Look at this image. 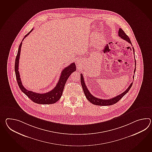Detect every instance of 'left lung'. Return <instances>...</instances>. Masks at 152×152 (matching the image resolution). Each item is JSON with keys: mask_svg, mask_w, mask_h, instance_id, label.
Listing matches in <instances>:
<instances>
[{"mask_svg": "<svg viewBox=\"0 0 152 152\" xmlns=\"http://www.w3.org/2000/svg\"><path fill=\"white\" fill-rule=\"evenodd\" d=\"M118 35L119 37H121V39L125 40V41H128L129 43L131 44L132 45V42L130 40L128 36L125 34L124 31L121 29V28H119V31H118ZM133 51H134V54H135L134 52V48L132 47ZM135 65H136V60H135ZM136 71V69L134 70V73ZM133 79H134V75L133 76ZM81 83L82 87L83 88V90L84 91V94L86 95V97L88 99V101L91 102V104L94 105H98V106H110V105H112L115 104L117 103L118 101H119L121 98H123L130 90V89L132 87V85L133 84V82H132L130 86H129L128 88H127L125 91L123 93H122L121 94L117 95V96H115V98H111L110 99H106V100H104V99H98L97 98H95L93 95L91 94V93L88 91V88L87 86H86L85 83H84V78L83 77V75L81 74Z\"/></svg>", "mask_w": 152, "mask_h": 152, "instance_id": "1", "label": "left lung"}]
</instances>
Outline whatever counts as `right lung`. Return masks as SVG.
Wrapping results in <instances>:
<instances>
[{
	"label": "right lung",
	"instance_id": "obj_1",
	"mask_svg": "<svg viewBox=\"0 0 152 152\" xmlns=\"http://www.w3.org/2000/svg\"><path fill=\"white\" fill-rule=\"evenodd\" d=\"M33 30V28L27 35H25L22 41L23 40L24 38H26V37H27V36L30 34V33ZM22 41L20 42V45L19 46L17 56L15 59V71L16 74V80H17V83L18 84V86L20 88V90L22 91V92H23L31 100H32L35 103H37L38 104H46V105L52 104L56 103L61 99V96L63 94V91L64 90L65 84L68 78L73 72L76 71V67L75 63H71L67 67L64 68L63 71L61 72V76L56 86L51 91L44 94H40V93H37L31 91H28L24 88L23 86L22 85L21 80H20V75L18 71L19 60H20V48L22 46Z\"/></svg>",
	"mask_w": 152,
	"mask_h": 152
}]
</instances>
